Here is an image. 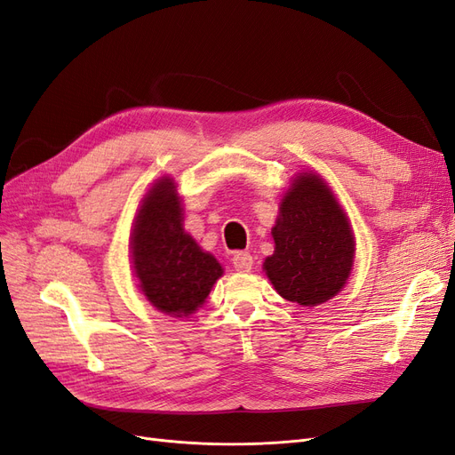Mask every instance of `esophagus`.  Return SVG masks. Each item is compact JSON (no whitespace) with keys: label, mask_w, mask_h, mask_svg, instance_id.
<instances>
[{"label":"esophagus","mask_w":455,"mask_h":455,"mask_svg":"<svg viewBox=\"0 0 455 455\" xmlns=\"http://www.w3.org/2000/svg\"><path fill=\"white\" fill-rule=\"evenodd\" d=\"M232 264L238 272H249L251 266H253V257L249 253H236L232 257Z\"/></svg>","instance_id":"esophagus-1"}]
</instances>
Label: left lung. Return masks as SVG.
<instances>
[{
	"mask_svg": "<svg viewBox=\"0 0 455 455\" xmlns=\"http://www.w3.org/2000/svg\"><path fill=\"white\" fill-rule=\"evenodd\" d=\"M272 236L275 251L264 260V272L284 299L315 307L345 287L355 264V234L321 176H296L281 200Z\"/></svg>",
	"mask_w": 455,
	"mask_h": 455,
	"instance_id": "obj_1",
	"label": "left lung"
}]
</instances>
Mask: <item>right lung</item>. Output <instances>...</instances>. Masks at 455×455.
I'll list each match as a JSON object with an SVG mask.
<instances>
[{"label":"right lung","mask_w":455,"mask_h":455,"mask_svg":"<svg viewBox=\"0 0 455 455\" xmlns=\"http://www.w3.org/2000/svg\"><path fill=\"white\" fill-rule=\"evenodd\" d=\"M183 208L172 178H161L142 198L131 234L132 270L146 299L161 313L189 316L223 275L217 259L183 230Z\"/></svg>","instance_id":"1"}]
</instances>
